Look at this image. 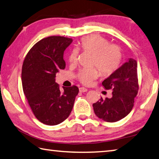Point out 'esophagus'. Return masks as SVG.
Returning a JSON list of instances; mask_svg holds the SVG:
<instances>
[{
	"label": "esophagus",
	"instance_id": "34e87169",
	"mask_svg": "<svg viewBox=\"0 0 159 159\" xmlns=\"http://www.w3.org/2000/svg\"><path fill=\"white\" fill-rule=\"evenodd\" d=\"M79 91L80 93H84V92H87L88 89L84 87H80L79 88Z\"/></svg>",
	"mask_w": 159,
	"mask_h": 159
}]
</instances>
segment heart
I'll return each mask as SVG.
<instances>
[{
    "mask_svg": "<svg viewBox=\"0 0 159 159\" xmlns=\"http://www.w3.org/2000/svg\"><path fill=\"white\" fill-rule=\"evenodd\" d=\"M79 49L83 52L93 55L90 69H83L78 72L76 77L80 83L89 85L99 76H109L116 71L121 64L123 52L121 48L116 44H110L109 40L98 35H90L83 37L79 43ZM68 60L71 65L78 61V51L72 50ZM96 68H95V67Z\"/></svg>",
    "mask_w": 159,
    "mask_h": 159,
    "instance_id": "b5f03b06",
    "label": "heart"
}]
</instances>
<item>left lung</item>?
Returning a JSON list of instances; mask_svg holds the SVG:
<instances>
[{
    "label": "left lung",
    "mask_w": 159,
    "mask_h": 159,
    "mask_svg": "<svg viewBox=\"0 0 159 159\" xmlns=\"http://www.w3.org/2000/svg\"><path fill=\"white\" fill-rule=\"evenodd\" d=\"M102 84L104 89L112 90V97L101 98L93 104L97 116L110 123L125 118L133 109L139 90L136 60L130 58Z\"/></svg>",
    "instance_id": "left-lung-1"
}]
</instances>
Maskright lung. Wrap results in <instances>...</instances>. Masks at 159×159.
<instances>
[{
	"instance_id": "1",
	"label": "right lung",
	"mask_w": 159,
	"mask_h": 159,
	"mask_svg": "<svg viewBox=\"0 0 159 159\" xmlns=\"http://www.w3.org/2000/svg\"><path fill=\"white\" fill-rule=\"evenodd\" d=\"M71 42V39L64 36L45 38L31 48L24 60V93L35 116L45 125H55L66 120L79 93L76 85L63 88L61 92L55 79L65 68L64 51Z\"/></svg>"
}]
</instances>
